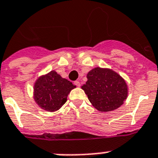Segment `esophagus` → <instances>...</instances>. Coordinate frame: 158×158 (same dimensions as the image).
<instances>
[{"mask_svg":"<svg viewBox=\"0 0 158 158\" xmlns=\"http://www.w3.org/2000/svg\"><path fill=\"white\" fill-rule=\"evenodd\" d=\"M74 84H75V85H76L77 87H79V86H80V83H79V81H75L74 82Z\"/></svg>","mask_w":158,"mask_h":158,"instance_id":"obj_1","label":"esophagus"}]
</instances>
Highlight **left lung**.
Listing matches in <instances>:
<instances>
[{"mask_svg": "<svg viewBox=\"0 0 158 158\" xmlns=\"http://www.w3.org/2000/svg\"><path fill=\"white\" fill-rule=\"evenodd\" d=\"M88 81L82 89L92 105L101 112L116 110L127 97L125 80L110 69L97 67L88 72Z\"/></svg>", "mask_w": 158, "mask_h": 158, "instance_id": "obj_1", "label": "left lung"}]
</instances>
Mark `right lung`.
Wrapping results in <instances>:
<instances>
[{"label": "right lung", "mask_w": 158, "mask_h": 158, "mask_svg": "<svg viewBox=\"0 0 158 158\" xmlns=\"http://www.w3.org/2000/svg\"><path fill=\"white\" fill-rule=\"evenodd\" d=\"M75 88L71 82L52 70L40 77L35 83V101L43 110L53 112L66 103L68 94Z\"/></svg>", "instance_id": "1"}]
</instances>
